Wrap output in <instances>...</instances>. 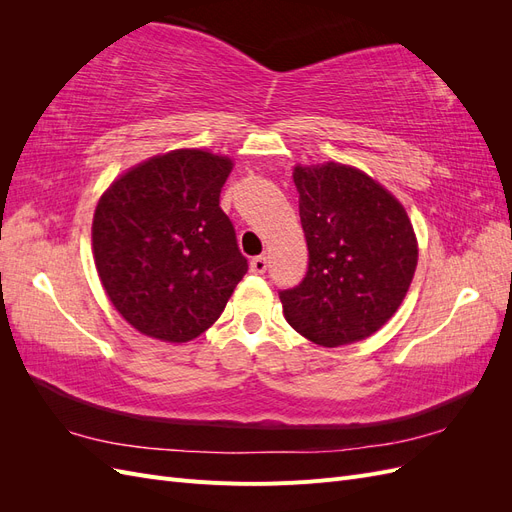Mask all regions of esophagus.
Segmentation results:
<instances>
[{
	"instance_id": "obj_1",
	"label": "esophagus",
	"mask_w": 512,
	"mask_h": 512,
	"mask_svg": "<svg viewBox=\"0 0 512 512\" xmlns=\"http://www.w3.org/2000/svg\"><path fill=\"white\" fill-rule=\"evenodd\" d=\"M267 256H256V258H252V262H250V269H252V273H256V275H262L267 271Z\"/></svg>"
}]
</instances>
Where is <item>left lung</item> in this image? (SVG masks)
<instances>
[{
	"label": "left lung",
	"mask_w": 512,
	"mask_h": 512,
	"mask_svg": "<svg viewBox=\"0 0 512 512\" xmlns=\"http://www.w3.org/2000/svg\"><path fill=\"white\" fill-rule=\"evenodd\" d=\"M307 273L280 290L290 327L324 348L376 333L404 301L418 250L406 209L380 183L344 164L297 166Z\"/></svg>",
	"instance_id": "left-lung-1"
}]
</instances>
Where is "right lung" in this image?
<instances>
[{
	"label": "right lung",
	"mask_w": 512,
	"mask_h": 512,
	"mask_svg": "<svg viewBox=\"0 0 512 512\" xmlns=\"http://www.w3.org/2000/svg\"><path fill=\"white\" fill-rule=\"evenodd\" d=\"M232 162L177 149L113 181L94 215L102 286L134 329L190 342L220 318L247 273L235 226L220 207Z\"/></svg>",
	"instance_id": "1"
}]
</instances>
